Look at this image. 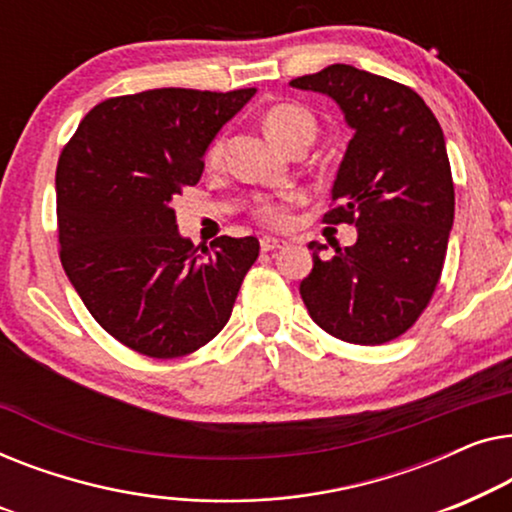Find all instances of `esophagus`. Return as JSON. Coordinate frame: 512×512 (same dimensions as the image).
Returning <instances> with one entry per match:
<instances>
[{
	"mask_svg": "<svg viewBox=\"0 0 512 512\" xmlns=\"http://www.w3.org/2000/svg\"><path fill=\"white\" fill-rule=\"evenodd\" d=\"M285 246H287V241L276 239V236H262V241H259V248H262L264 253H271V250H280Z\"/></svg>",
	"mask_w": 512,
	"mask_h": 512,
	"instance_id": "obj_1",
	"label": "esophagus"
}]
</instances>
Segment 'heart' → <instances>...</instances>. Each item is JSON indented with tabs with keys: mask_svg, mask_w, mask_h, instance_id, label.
Masks as SVG:
<instances>
[{
	"mask_svg": "<svg viewBox=\"0 0 512 512\" xmlns=\"http://www.w3.org/2000/svg\"><path fill=\"white\" fill-rule=\"evenodd\" d=\"M262 125L266 129V134L287 150H290L294 143H311L315 139V132H318V122H315L313 113L306 111L304 106L290 102L269 106L262 115ZM222 157H225V136H218V139L211 141V146L206 150V164L208 167H218ZM255 215L271 227H280L287 222V208L283 201L269 197L255 201Z\"/></svg>",
	"mask_w": 512,
	"mask_h": 512,
	"instance_id": "b5f03b06",
	"label": "heart"
}]
</instances>
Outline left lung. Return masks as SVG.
I'll use <instances>...</instances> for the list:
<instances>
[{"instance_id": "obj_1", "label": "left lung", "mask_w": 512, "mask_h": 512, "mask_svg": "<svg viewBox=\"0 0 512 512\" xmlns=\"http://www.w3.org/2000/svg\"><path fill=\"white\" fill-rule=\"evenodd\" d=\"M292 88L322 92L355 129L322 222L355 225L357 243L322 259L301 280L315 325L345 343L380 345L415 325L441 280L455 220V185L443 129L408 85L350 64L299 76Z\"/></svg>"}]
</instances>
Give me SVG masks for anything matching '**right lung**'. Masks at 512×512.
Returning a JSON list of instances; mask_svg holds the SVG:
<instances>
[{"label":"right lung","mask_w":512,"mask_h":512,"mask_svg":"<svg viewBox=\"0 0 512 512\" xmlns=\"http://www.w3.org/2000/svg\"><path fill=\"white\" fill-rule=\"evenodd\" d=\"M253 95L160 88L104 99L62 150V266L92 318L139 355L183 357L218 336L259 255L255 236H220L199 253L171 208Z\"/></svg>","instance_id":"1"}]
</instances>
